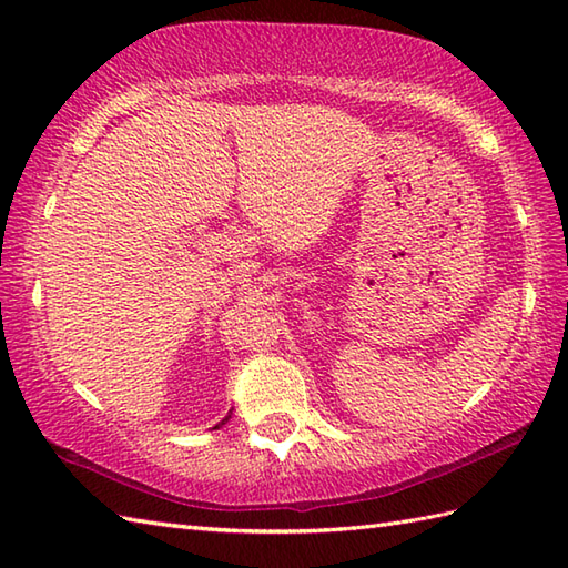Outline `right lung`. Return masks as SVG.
<instances>
[{"instance_id": "right-lung-1", "label": "right lung", "mask_w": 568, "mask_h": 568, "mask_svg": "<svg viewBox=\"0 0 568 568\" xmlns=\"http://www.w3.org/2000/svg\"><path fill=\"white\" fill-rule=\"evenodd\" d=\"M229 419H232V409H229V415H226V417H224V419H222V422H220V425H216V427H214V429H220V427H222V425H226V422H229Z\"/></svg>"}]
</instances>
